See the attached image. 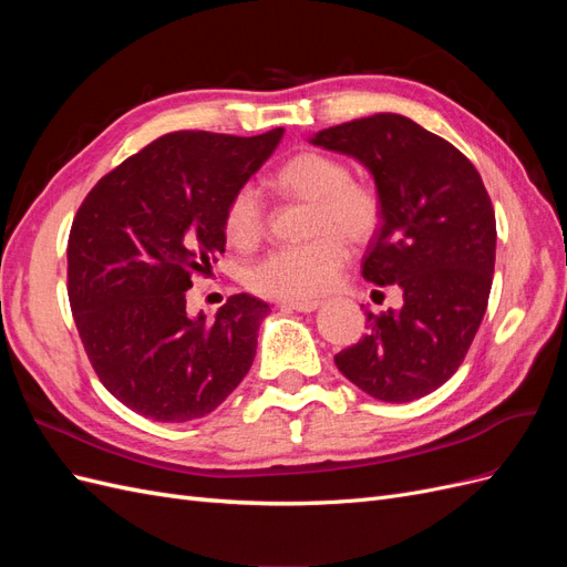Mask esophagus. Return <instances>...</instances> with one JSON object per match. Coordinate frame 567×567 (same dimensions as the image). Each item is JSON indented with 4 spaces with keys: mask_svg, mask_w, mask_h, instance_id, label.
I'll return each instance as SVG.
<instances>
[{
    "mask_svg": "<svg viewBox=\"0 0 567 567\" xmlns=\"http://www.w3.org/2000/svg\"><path fill=\"white\" fill-rule=\"evenodd\" d=\"M319 307H321L319 300H284L281 302L284 312H315Z\"/></svg>",
    "mask_w": 567,
    "mask_h": 567,
    "instance_id": "obj_1",
    "label": "esophagus"
}]
</instances>
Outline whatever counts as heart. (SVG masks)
Masks as SVG:
<instances>
[{"mask_svg": "<svg viewBox=\"0 0 567 567\" xmlns=\"http://www.w3.org/2000/svg\"><path fill=\"white\" fill-rule=\"evenodd\" d=\"M274 192L310 205L305 246L271 250L248 274V286L271 300H312L331 290L348 262V244L362 246L379 231L383 203L350 167L319 151H302L271 175ZM225 234L236 248H252L265 234V208L252 186L236 188L225 208Z\"/></svg>", "mask_w": 567, "mask_h": 567, "instance_id": "heart-1", "label": "heart"}]
</instances>
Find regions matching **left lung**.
I'll use <instances>...</instances> for the list:
<instances>
[{"instance_id":"1","label":"left lung","mask_w":567,"mask_h":567,"mask_svg":"<svg viewBox=\"0 0 567 567\" xmlns=\"http://www.w3.org/2000/svg\"><path fill=\"white\" fill-rule=\"evenodd\" d=\"M362 163L383 203L362 277L402 290L400 310H367V333L336 367L381 402H414L447 383L485 317L496 221L473 163L398 113H375L310 136Z\"/></svg>"}]
</instances>
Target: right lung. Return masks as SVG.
Wrapping results in <instances>:
<instances>
[{"mask_svg":"<svg viewBox=\"0 0 567 567\" xmlns=\"http://www.w3.org/2000/svg\"><path fill=\"white\" fill-rule=\"evenodd\" d=\"M284 127L173 132L101 177L68 238V298L99 381L158 423L208 416L246 379L269 305L238 293L186 312L192 277L225 252V208Z\"/></svg>","mask_w":567,"mask_h":567,"instance_id":"right-lung-1","label":"right lung"}]
</instances>
